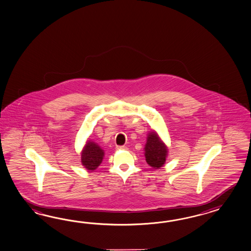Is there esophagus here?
Masks as SVG:
<instances>
[{
  "label": "esophagus",
  "instance_id": "1",
  "mask_svg": "<svg viewBox=\"0 0 251 251\" xmlns=\"http://www.w3.org/2000/svg\"><path fill=\"white\" fill-rule=\"evenodd\" d=\"M116 149H117V150H125V149H126V147H125V146H117V147H116Z\"/></svg>",
  "mask_w": 251,
  "mask_h": 251
}]
</instances>
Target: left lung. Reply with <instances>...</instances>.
Listing matches in <instances>:
<instances>
[{
	"label": "left lung",
	"instance_id": "8db88e82",
	"mask_svg": "<svg viewBox=\"0 0 251 251\" xmlns=\"http://www.w3.org/2000/svg\"><path fill=\"white\" fill-rule=\"evenodd\" d=\"M144 151L146 162L152 168L159 169L165 163L168 149L154 130L148 134Z\"/></svg>",
	"mask_w": 251,
	"mask_h": 251
}]
</instances>
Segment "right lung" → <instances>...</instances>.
I'll use <instances>...</instances> for the list:
<instances>
[{"label":"right lung","mask_w":251,"mask_h":251,"mask_svg":"<svg viewBox=\"0 0 251 251\" xmlns=\"http://www.w3.org/2000/svg\"><path fill=\"white\" fill-rule=\"evenodd\" d=\"M104 151L94 142L88 141L81 152V163L88 171H94L102 163Z\"/></svg>","instance_id":"right-lung-1"}]
</instances>
